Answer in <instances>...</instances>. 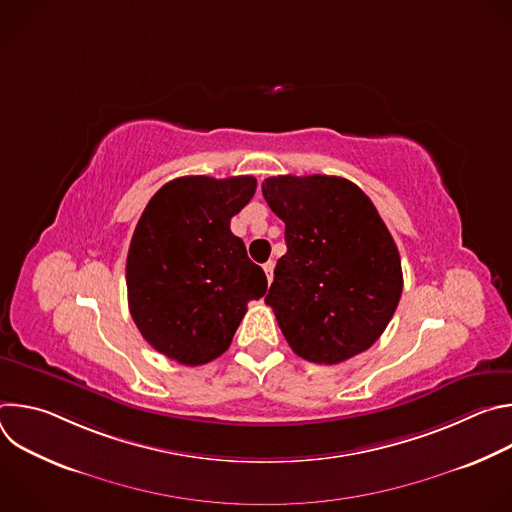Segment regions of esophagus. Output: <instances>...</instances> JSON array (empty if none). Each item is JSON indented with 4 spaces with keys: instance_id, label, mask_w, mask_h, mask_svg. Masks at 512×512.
Segmentation results:
<instances>
[{
    "instance_id": "obj_1",
    "label": "esophagus",
    "mask_w": 512,
    "mask_h": 512,
    "mask_svg": "<svg viewBox=\"0 0 512 512\" xmlns=\"http://www.w3.org/2000/svg\"><path fill=\"white\" fill-rule=\"evenodd\" d=\"M273 267H275V263H273V261H267V263L263 265V269H265V273H267V281H269V283L273 281Z\"/></svg>"
}]
</instances>
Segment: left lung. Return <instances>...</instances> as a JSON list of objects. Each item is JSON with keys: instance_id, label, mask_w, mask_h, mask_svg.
<instances>
[{"instance_id": "1", "label": "left lung", "mask_w": 512, "mask_h": 512, "mask_svg": "<svg viewBox=\"0 0 512 512\" xmlns=\"http://www.w3.org/2000/svg\"><path fill=\"white\" fill-rule=\"evenodd\" d=\"M285 223L265 304L298 356L336 364L371 348L403 291L401 257L371 198L338 176H273L261 186Z\"/></svg>"}]
</instances>
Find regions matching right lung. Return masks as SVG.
<instances>
[{
	"label": "right lung",
	"instance_id": "right-lung-1",
	"mask_svg": "<svg viewBox=\"0 0 512 512\" xmlns=\"http://www.w3.org/2000/svg\"><path fill=\"white\" fill-rule=\"evenodd\" d=\"M255 188L253 176L176 178L137 221L125 267L129 312L141 336L180 364L221 356L247 304L265 296V271L231 233Z\"/></svg>",
	"mask_w": 512,
	"mask_h": 512
}]
</instances>
